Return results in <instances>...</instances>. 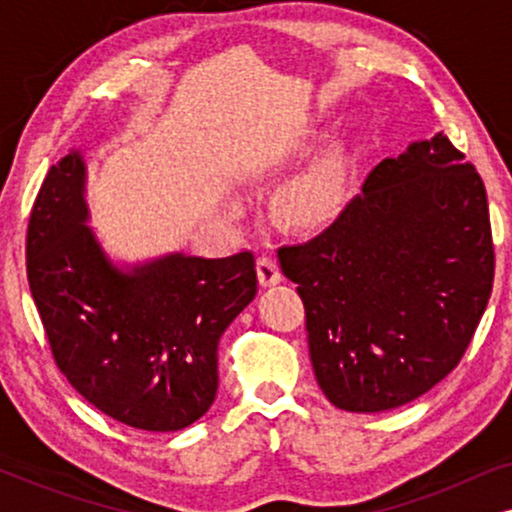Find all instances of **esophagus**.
I'll use <instances>...</instances> for the list:
<instances>
[{"instance_id": "esophagus-1", "label": "esophagus", "mask_w": 512, "mask_h": 512, "mask_svg": "<svg viewBox=\"0 0 512 512\" xmlns=\"http://www.w3.org/2000/svg\"><path fill=\"white\" fill-rule=\"evenodd\" d=\"M256 272H258V284L261 286H275L282 282V272H279L275 258L270 256H258Z\"/></svg>"}]
</instances>
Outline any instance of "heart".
<instances>
[{"label":"heart","mask_w":512,"mask_h":512,"mask_svg":"<svg viewBox=\"0 0 512 512\" xmlns=\"http://www.w3.org/2000/svg\"><path fill=\"white\" fill-rule=\"evenodd\" d=\"M349 153L335 142L291 174L272 195V212L286 230L298 235L324 233L345 209Z\"/></svg>","instance_id":"1"}]
</instances>
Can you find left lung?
<instances>
[{
	"mask_svg": "<svg viewBox=\"0 0 512 512\" xmlns=\"http://www.w3.org/2000/svg\"><path fill=\"white\" fill-rule=\"evenodd\" d=\"M321 391L347 412L415 401L464 356L494 282L487 193L443 132L368 174L312 242L279 249Z\"/></svg>",
	"mask_w": 512,
	"mask_h": 512,
	"instance_id": "1",
	"label": "left lung"
}]
</instances>
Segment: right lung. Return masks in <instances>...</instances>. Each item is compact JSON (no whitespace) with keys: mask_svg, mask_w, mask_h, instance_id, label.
Instances as JSON below:
<instances>
[{"mask_svg":"<svg viewBox=\"0 0 512 512\" xmlns=\"http://www.w3.org/2000/svg\"><path fill=\"white\" fill-rule=\"evenodd\" d=\"M86 184L72 149L48 170L27 226V282L55 363L116 422L186 429L212 408L219 340L256 296L254 254L116 263L88 226Z\"/></svg>","mask_w":512,"mask_h":512,"instance_id":"right-lung-1","label":"right lung"}]
</instances>
